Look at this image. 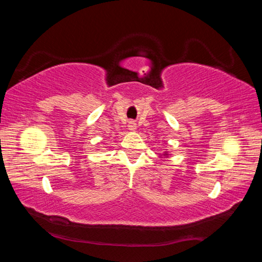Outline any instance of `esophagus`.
Segmentation results:
<instances>
[{"label": "esophagus", "mask_w": 262, "mask_h": 262, "mask_svg": "<svg viewBox=\"0 0 262 262\" xmlns=\"http://www.w3.org/2000/svg\"><path fill=\"white\" fill-rule=\"evenodd\" d=\"M128 127H129L130 130H135L136 129V123L135 121H129V123H128Z\"/></svg>", "instance_id": "34e87169"}]
</instances>
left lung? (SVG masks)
I'll use <instances>...</instances> for the list:
<instances>
[{
	"instance_id": "1",
	"label": "left lung",
	"mask_w": 262,
	"mask_h": 262,
	"mask_svg": "<svg viewBox=\"0 0 262 262\" xmlns=\"http://www.w3.org/2000/svg\"><path fill=\"white\" fill-rule=\"evenodd\" d=\"M164 155H166V156H167V154H164Z\"/></svg>"
}]
</instances>
